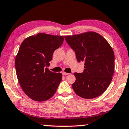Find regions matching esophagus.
Listing matches in <instances>:
<instances>
[{
	"label": "esophagus",
	"mask_w": 129,
	"mask_h": 129,
	"mask_svg": "<svg viewBox=\"0 0 129 129\" xmlns=\"http://www.w3.org/2000/svg\"><path fill=\"white\" fill-rule=\"evenodd\" d=\"M69 73H66V72H63L62 73V74L63 76H66V75H68Z\"/></svg>",
	"instance_id": "1"
}]
</instances>
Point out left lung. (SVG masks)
Listing matches in <instances>:
<instances>
[{"instance_id": "left-lung-1", "label": "left lung", "mask_w": 129, "mask_h": 129, "mask_svg": "<svg viewBox=\"0 0 129 129\" xmlns=\"http://www.w3.org/2000/svg\"><path fill=\"white\" fill-rule=\"evenodd\" d=\"M64 38L75 51L78 62H85L84 72L74 73V91L85 99L101 95L108 88L114 73L115 55L112 48L102 35L93 31L67 35Z\"/></svg>"}]
</instances>
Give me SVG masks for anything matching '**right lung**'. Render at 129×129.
<instances>
[{
    "label": "right lung",
    "instance_id": "obj_1",
    "mask_svg": "<svg viewBox=\"0 0 129 129\" xmlns=\"http://www.w3.org/2000/svg\"><path fill=\"white\" fill-rule=\"evenodd\" d=\"M63 41V36L39 33L21 43L15 59L16 74L24 93L33 100L44 101L55 94L62 74L53 73L48 67Z\"/></svg>",
    "mask_w": 129,
    "mask_h": 129
}]
</instances>
